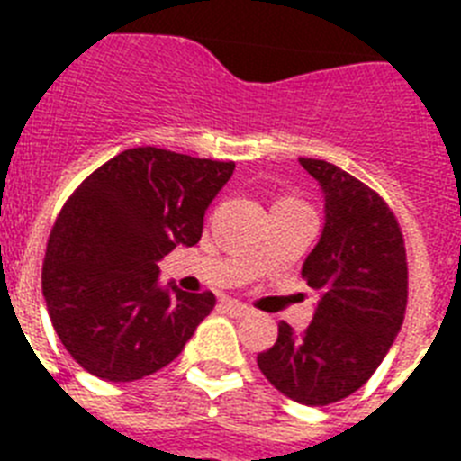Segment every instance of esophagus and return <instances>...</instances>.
Segmentation results:
<instances>
[{"mask_svg":"<svg viewBox=\"0 0 461 461\" xmlns=\"http://www.w3.org/2000/svg\"><path fill=\"white\" fill-rule=\"evenodd\" d=\"M219 307H221L223 313H230V316H235V319H240V316H247V313L251 312L247 304L238 303V300H221V304H219Z\"/></svg>","mask_w":461,"mask_h":461,"instance_id":"1","label":"esophagus"}]
</instances>
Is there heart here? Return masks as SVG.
<instances>
[{"label": "heart", "instance_id": "heart-1", "mask_svg": "<svg viewBox=\"0 0 461 461\" xmlns=\"http://www.w3.org/2000/svg\"><path fill=\"white\" fill-rule=\"evenodd\" d=\"M279 203H297V201H293V198H284V201H279ZM300 205H303V203H300Z\"/></svg>", "mask_w": 461, "mask_h": 461}]
</instances>
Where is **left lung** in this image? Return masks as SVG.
Returning a JSON list of instances; mask_svg holds the SVG:
<instances>
[{
  "instance_id": "obj_1",
  "label": "left lung",
  "mask_w": 461,
  "mask_h": 461,
  "mask_svg": "<svg viewBox=\"0 0 461 461\" xmlns=\"http://www.w3.org/2000/svg\"><path fill=\"white\" fill-rule=\"evenodd\" d=\"M300 166L325 201L323 233L303 266L321 300L304 332L281 321L258 367L297 404L325 406L362 388L390 351L404 323L409 267L397 219L376 191L321 158Z\"/></svg>"
}]
</instances>
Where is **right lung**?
<instances>
[{"instance_id": "obj_1", "label": "right lung", "mask_w": 461, "mask_h": 461, "mask_svg": "<svg viewBox=\"0 0 461 461\" xmlns=\"http://www.w3.org/2000/svg\"><path fill=\"white\" fill-rule=\"evenodd\" d=\"M233 170V161L133 148L73 191L41 281L52 328L80 367L126 383L180 356L217 300L158 286L157 263L201 240L205 210Z\"/></svg>"}]
</instances>
